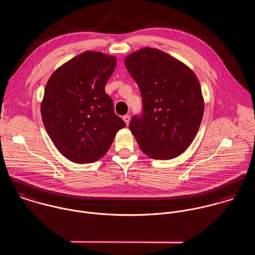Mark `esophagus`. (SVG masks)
Wrapping results in <instances>:
<instances>
[{
	"label": "esophagus",
	"instance_id": "obj_1",
	"mask_svg": "<svg viewBox=\"0 0 255 255\" xmlns=\"http://www.w3.org/2000/svg\"><path fill=\"white\" fill-rule=\"evenodd\" d=\"M123 120H124V121H125V123L128 126L129 121H130V116H129V115H126V116H124V117H123Z\"/></svg>",
	"mask_w": 255,
	"mask_h": 255
}]
</instances>
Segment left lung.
I'll use <instances>...</instances> for the list:
<instances>
[{
    "label": "left lung",
    "mask_w": 255,
    "mask_h": 255,
    "mask_svg": "<svg viewBox=\"0 0 255 255\" xmlns=\"http://www.w3.org/2000/svg\"><path fill=\"white\" fill-rule=\"evenodd\" d=\"M125 65L142 97L143 112L130 120L131 133L149 157H178L190 145L202 121L198 78L182 62L154 48L131 53Z\"/></svg>",
    "instance_id": "obj_1"
}]
</instances>
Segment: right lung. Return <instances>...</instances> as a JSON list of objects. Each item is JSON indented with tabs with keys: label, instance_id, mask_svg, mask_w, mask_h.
<instances>
[{
	"label": "right lung",
	"instance_id": "add662e5",
	"mask_svg": "<svg viewBox=\"0 0 255 255\" xmlns=\"http://www.w3.org/2000/svg\"><path fill=\"white\" fill-rule=\"evenodd\" d=\"M116 62L114 56L86 51L57 69L46 84L42 121L53 143L72 162L101 159L126 127L105 92Z\"/></svg>",
	"mask_w": 255,
	"mask_h": 255
}]
</instances>
